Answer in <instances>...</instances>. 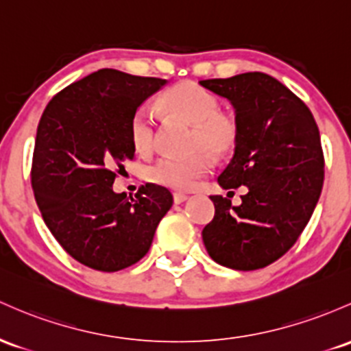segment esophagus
Masks as SVG:
<instances>
[{"label":"esophagus","mask_w":351,"mask_h":351,"mask_svg":"<svg viewBox=\"0 0 351 351\" xmlns=\"http://www.w3.org/2000/svg\"><path fill=\"white\" fill-rule=\"evenodd\" d=\"M188 196L184 193H173V202H175V205H180V203L186 202Z\"/></svg>","instance_id":"obj_1"}]
</instances>
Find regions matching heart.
<instances>
[{"label": "heart", "instance_id": "1", "mask_svg": "<svg viewBox=\"0 0 351 351\" xmlns=\"http://www.w3.org/2000/svg\"><path fill=\"white\" fill-rule=\"evenodd\" d=\"M163 106L176 118L193 125L188 156H161L146 168L148 182L171 190H191L198 180L211 169V158L225 155L237 143L238 126L230 114L219 113V101L211 91L199 84L183 82L169 88L161 98ZM130 140L138 153H149L156 143V114L152 106L143 105L133 113L130 121Z\"/></svg>", "mask_w": 351, "mask_h": 351}]
</instances>
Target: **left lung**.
<instances>
[{
  "label": "left lung",
  "mask_w": 351,
  "mask_h": 351,
  "mask_svg": "<svg viewBox=\"0 0 351 351\" xmlns=\"http://www.w3.org/2000/svg\"><path fill=\"white\" fill-rule=\"evenodd\" d=\"M199 84L234 108V155L218 183L248 188L240 206L210 196L215 217L203 228V243L223 267L265 268L295 245L318 203L325 178L318 126L305 103L265 73Z\"/></svg>",
  "instance_id": "1"
}]
</instances>
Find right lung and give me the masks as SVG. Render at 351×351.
I'll return each instance as SVG.
<instances>
[{
  "label": "right lung",
  "mask_w": 351,
  "mask_h": 351,
  "mask_svg": "<svg viewBox=\"0 0 351 351\" xmlns=\"http://www.w3.org/2000/svg\"><path fill=\"white\" fill-rule=\"evenodd\" d=\"M167 80L98 69L53 96L34 141L32 186L46 226L68 255L98 271L140 261L173 205L146 183L126 198L113 182L133 160L130 121Z\"/></svg>",
  "instance_id": "right-lung-1"
}]
</instances>
